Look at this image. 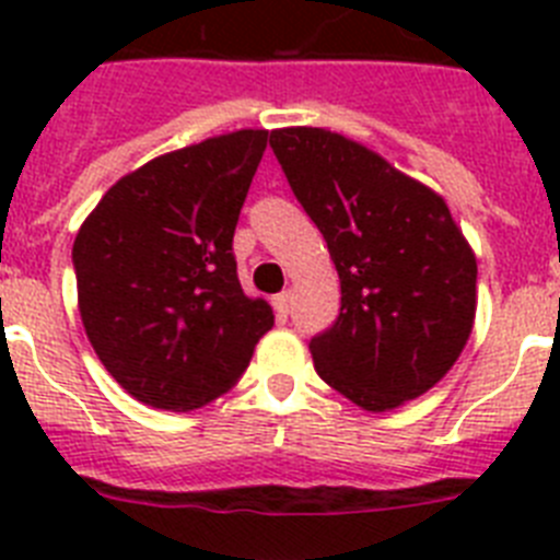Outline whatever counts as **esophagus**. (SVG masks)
<instances>
[{
    "label": "esophagus",
    "instance_id": "1",
    "mask_svg": "<svg viewBox=\"0 0 560 560\" xmlns=\"http://www.w3.org/2000/svg\"><path fill=\"white\" fill-rule=\"evenodd\" d=\"M271 305H275V314L280 316V319H285V316L291 314V291H280V294L271 300Z\"/></svg>",
    "mask_w": 560,
    "mask_h": 560
}]
</instances>
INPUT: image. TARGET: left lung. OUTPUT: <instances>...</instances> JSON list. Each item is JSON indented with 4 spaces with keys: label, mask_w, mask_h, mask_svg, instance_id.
<instances>
[{
    "label": "left lung",
    "mask_w": 560,
    "mask_h": 560,
    "mask_svg": "<svg viewBox=\"0 0 560 560\" xmlns=\"http://www.w3.org/2000/svg\"><path fill=\"white\" fill-rule=\"evenodd\" d=\"M269 145L339 271V316L308 345L319 378L370 412L432 389L477 314V257L446 201L325 128H277Z\"/></svg>",
    "instance_id": "1"
}]
</instances>
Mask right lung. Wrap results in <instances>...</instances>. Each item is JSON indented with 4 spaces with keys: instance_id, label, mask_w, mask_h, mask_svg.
Wrapping results in <instances>:
<instances>
[{
    "instance_id": "1",
    "label": "right lung",
    "mask_w": 560,
    "mask_h": 560,
    "mask_svg": "<svg viewBox=\"0 0 560 560\" xmlns=\"http://www.w3.org/2000/svg\"><path fill=\"white\" fill-rule=\"evenodd\" d=\"M269 131L212 137L122 176L72 246L78 308L128 395L185 412L249 368L275 316L237 280V215Z\"/></svg>"
}]
</instances>
